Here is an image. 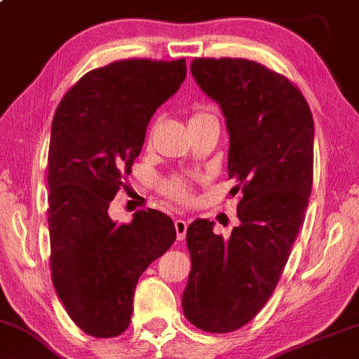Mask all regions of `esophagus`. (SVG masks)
<instances>
[{"mask_svg": "<svg viewBox=\"0 0 359 359\" xmlns=\"http://www.w3.org/2000/svg\"><path fill=\"white\" fill-rule=\"evenodd\" d=\"M175 229H176V238L178 241H183L184 236H187V229H188V221L187 219H175Z\"/></svg>", "mask_w": 359, "mask_h": 359, "instance_id": "esophagus-1", "label": "esophagus"}]
</instances>
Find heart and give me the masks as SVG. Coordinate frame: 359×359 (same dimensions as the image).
Instances as JSON below:
<instances>
[{
    "label": "heart",
    "mask_w": 359,
    "mask_h": 359,
    "mask_svg": "<svg viewBox=\"0 0 359 359\" xmlns=\"http://www.w3.org/2000/svg\"><path fill=\"white\" fill-rule=\"evenodd\" d=\"M208 114L210 113L196 111L189 116V121L205 118ZM163 191H165V194H168L170 198H172V200L180 203H187L191 200V184H189V180L184 178V176H171V178H168L165 183H163Z\"/></svg>",
    "instance_id": "obj_1"
}]
</instances>
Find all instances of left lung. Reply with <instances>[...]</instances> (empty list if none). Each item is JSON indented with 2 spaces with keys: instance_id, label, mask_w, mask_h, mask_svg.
<instances>
[{
  "instance_id": "obj_1",
  "label": "left lung",
  "mask_w": 359,
  "mask_h": 359,
  "mask_svg": "<svg viewBox=\"0 0 359 359\" xmlns=\"http://www.w3.org/2000/svg\"><path fill=\"white\" fill-rule=\"evenodd\" d=\"M191 73L226 118L228 176L241 198L228 240L208 219L188 226L183 311L196 328L231 333L268 303L290 258L311 194L315 125L299 88L258 61L194 57Z\"/></svg>"
}]
</instances>
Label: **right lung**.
Wrapping results in <instances>:
<instances>
[{"label": "right lung", "instance_id": "add662e5", "mask_svg": "<svg viewBox=\"0 0 359 359\" xmlns=\"http://www.w3.org/2000/svg\"><path fill=\"white\" fill-rule=\"evenodd\" d=\"M187 78V60L131 57L88 72L57 104L48 153L53 285L74 325L95 338L130 326L140 276L176 240L175 223L140 210L109 218L128 188L149 119Z\"/></svg>", "mask_w": 359, "mask_h": 359}]
</instances>
